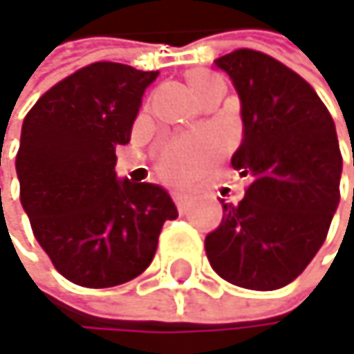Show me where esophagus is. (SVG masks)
<instances>
[{"label": "esophagus", "instance_id": "34e87169", "mask_svg": "<svg viewBox=\"0 0 354 354\" xmlns=\"http://www.w3.org/2000/svg\"><path fill=\"white\" fill-rule=\"evenodd\" d=\"M174 203L176 207H178V212H187V205H189V195L187 193H180V191H176L174 193Z\"/></svg>", "mask_w": 354, "mask_h": 354}]
</instances>
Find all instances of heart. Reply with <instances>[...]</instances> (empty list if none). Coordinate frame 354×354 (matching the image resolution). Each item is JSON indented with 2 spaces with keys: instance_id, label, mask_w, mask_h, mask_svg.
I'll return each instance as SVG.
<instances>
[{
  "instance_id": "obj_1",
  "label": "heart",
  "mask_w": 354,
  "mask_h": 354,
  "mask_svg": "<svg viewBox=\"0 0 354 354\" xmlns=\"http://www.w3.org/2000/svg\"><path fill=\"white\" fill-rule=\"evenodd\" d=\"M187 86L197 100H203L222 86L218 75L205 68H193L187 73ZM220 153V142L212 136L197 134L171 140L159 155V171L171 183H189L201 174Z\"/></svg>"
}]
</instances>
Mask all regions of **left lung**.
Masks as SVG:
<instances>
[{
	"mask_svg": "<svg viewBox=\"0 0 354 354\" xmlns=\"http://www.w3.org/2000/svg\"><path fill=\"white\" fill-rule=\"evenodd\" d=\"M214 64L241 100L243 140L231 163L250 187L237 205L222 201L205 254L233 286L279 290L315 258L340 203L336 125L317 92L279 60L235 50Z\"/></svg>",
	"mask_w": 354,
	"mask_h": 354,
	"instance_id": "obj_1",
	"label": "left lung"
}]
</instances>
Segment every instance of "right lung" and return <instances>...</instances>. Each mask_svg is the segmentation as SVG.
<instances>
[{
  "label": "right lung",
  "instance_id": "right-lung-1",
  "mask_svg": "<svg viewBox=\"0 0 354 354\" xmlns=\"http://www.w3.org/2000/svg\"><path fill=\"white\" fill-rule=\"evenodd\" d=\"M157 75L94 62L50 88L22 121V209L56 270L77 286L132 281L151 264L163 222L178 218L165 189L115 171V149L130 142Z\"/></svg>",
  "mask_w": 354,
  "mask_h": 354
}]
</instances>
